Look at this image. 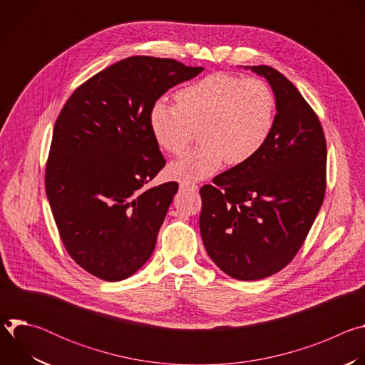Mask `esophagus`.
Wrapping results in <instances>:
<instances>
[{"label": "esophagus", "instance_id": "34e87169", "mask_svg": "<svg viewBox=\"0 0 365 365\" xmlns=\"http://www.w3.org/2000/svg\"><path fill=\"white\" fill-rule=\"evenodd\" d=\"M180 189H182V190L196 192V190H197V185H195V183H192V182H182V183H180Z\"/></svg>", "mask_w": 365, "mask_h": 365}]
</instances>
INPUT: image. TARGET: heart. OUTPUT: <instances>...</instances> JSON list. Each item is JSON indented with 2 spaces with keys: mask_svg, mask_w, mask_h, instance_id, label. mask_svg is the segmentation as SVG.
Listing matches in <instances>:
<instances>
[{
  "mask_svg": "<svg viewBox=\"0 0 365 365\" xmlns=\"http://www.w3.org/2000/svg\"><path fill=\"white\" fill-rule=\"evenodd\" d=\"M274 115L276 99L264 81L218 72L182 88L176 103L155 101L148 123L155 141L175 155L187 150L199 128L202 143L173 162L169 173L179 180H200L225 162L252 159L269 140Z\"/></svg>",
  "mask_w": 365,
  "mask_h": 365,
  "instance_id": "1",
  "label": "heart"
}]
</instances>
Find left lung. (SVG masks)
Masks as SVG:
<instances>
[{"instance_id": "8db88e82", "label": "left lung", "mask_w": 365, "mask_h": 365, "mask_svg": "<svg viewBox=\"0 0 365 365\" xmlns=\"http://www.w3.org/2000/svg\"><path fill=\"white\" fill-rule=\"evenodd\" d=\"M251 71L273 88L277 114L264 147L199 190L206 252L228 276L259 280L284 269L303 245L327 190L322 124L279 71Z\"/></svg>"}]
</instances>
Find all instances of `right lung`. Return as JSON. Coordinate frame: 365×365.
<instances>
[{
	"label": "right lung",
	"mask_w": 365,
	"mask_h": 365,
	"mask_svg": "<svg viewBox=\"0 0 365 365\" xmlns=\"http://www.w3.org/2000/svg\"><path fill=\"white\" fill-rule=\"evenodd\" d=\"M202 71L131 56L89 78L63 106L46 195L68 254L92 276L120 282L150 258L179 185L147 187L166 165L148 114L165 92Z\"/></svg>",
	"instance_id": "add662e5"
}]
</instances>
